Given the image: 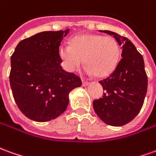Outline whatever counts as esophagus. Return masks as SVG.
I'll use <instances>...</instances> for the list:
<instances>
[{
	"label": "esophagus",
	"mask_w": 156,
	"mask_h": 156,
	"mask_svg": "<svg viewBox=\"0 0 156 156\" xmlns=\"http://www.w3.org/2000/svg\"><path fill=\"white\" fill-rule=\"evenodd\" d=\"M82 83H83V86H87L89 83V82L85 80V79H83V80H82Z\"/></svg>",
	"instance_id": "34e87169"
}]
</instances>
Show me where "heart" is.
<instances>
[{
  "label": "heart",
  "mask_w": 156,
  "mask_h": 156,
  "mask_svg": "<svg viewBox=\"0 0 156 156\" xmlns=\"http://www.w3.org/2000/svg\"><path fill=\"white\" fill-rule=\"evenodd\" d=\"M121 52L115 38L100 34L78 35L73 38L71 44L63 42L59 47L60 58L66 70L74 72L84 58L86 72L97 77L108 76L115 70Z\"/></svg>",
  "instance_id": "1"
}]
</instances>
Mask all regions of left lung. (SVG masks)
I'll use <instances>...</instances> for the list:
<instances>
[{
  "label": "left lung",
  "mask_w": 156,
  "mask_h": 156,
  "mask_svg": "<svg viewBox=\"0 0 156 156\" xmlns=\"http://www.w3.org/2000/svg\"><path fill=\"white\" fill-rule=\"evenodd\" d=\"M100 31L115 37L122 46V58L111 75L100 81L105 92L102 98L93 101V106L105 123L119 127L131 122L140 112L148 78L142 55L130 40L112 31Z\"/></svg>",
  "instance_id": "obj_1"
}]
</instances>
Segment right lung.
<instances>
[{
	"label": "right lung",
	"mask_w": 156,
	"mask_h": 156,
	"mask_svg": "<svg viewBox=\"0 0 156 156\" xmlns=\"http://www.w3.org/2000/svg\"><path fill=\"white\" fill-rule=\"evenodd\" d=\"M69 32L44 31L21 40L11 56L9 80L14 101L22 113L47 122L66 111L70 91L81 78L61 66V43Z\"/></svg>",
	"instance_id": "1"
}]
</instances>
